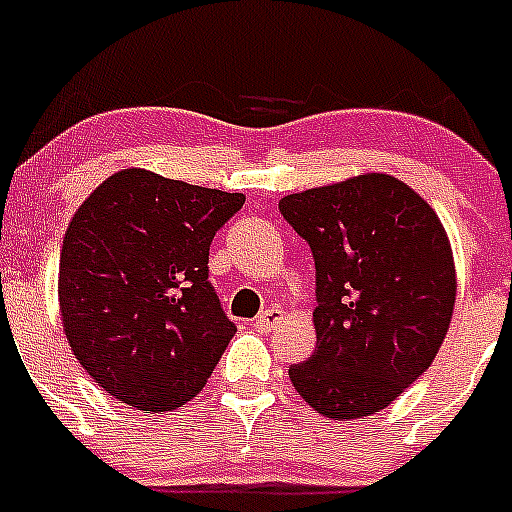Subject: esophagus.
<instances>
[{"label":"esophagus","mask_w":512,"mask_h":512,"mask_svg":"<svg viewBox=\"0 0 512 512\" xmlns=\"http://www.w3.org/2000/svg\"><path fill=\"white\" fill-rule=\"evenodd\" d=\"M282 319H285V312H282L280 307H270L255 319V327L260 329V332H270V329H275Z\"/></svg>","instance_id":"34e87169"}]
</instances>
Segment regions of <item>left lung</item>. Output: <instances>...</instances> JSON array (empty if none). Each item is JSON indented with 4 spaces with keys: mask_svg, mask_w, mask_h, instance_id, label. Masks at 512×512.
Instances as JSON below:
<instances>
[{
    "mask_svg": "<svg viewBox=\"0 0 512 512\" xmlns=\"http://www.w3.org/2000/svg\"><path fill=\"white\" fill-rule=\"evenodd\" d=\"M317 272V347L289 366L329 418L386 409L431 366L456 302L451 245L431 205L384 173L280 200Z\"/></svg>",
    "mask_w": 512,
    "mask_h": 512,
    "instance_id": "1",
    "label": "left lung"
}]
</instances>
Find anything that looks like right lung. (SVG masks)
<instances>
[{
    "instance_id": "add662e5",
    "label": "right lung",
    "mask_w": 512,
    "mask_h": 512,
    "mask_svg": "<svg viewBox=\"0 0 512 512\" xmlns=\"http://www.w3.org/2000/svg\"><path fill=\"white\" fill-rule=\"evenodd\" d=\"M242 193L128 168L84 200L66 230L59 304L91 379L141 411L193 399L237 332L208 280L215 232Z\"/></svg>"
}]
</instances>
